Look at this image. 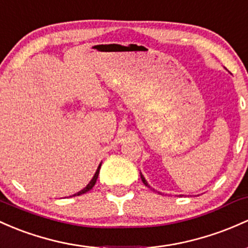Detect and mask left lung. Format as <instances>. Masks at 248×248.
<instances>
[{
    "label": "left lung",
    "instance_id": "1",
    "mask_svg": "<svg viewBox=\"0 0 248 248\" xmlns=\"http://www.w3.org/2000/svg\"><path fill=\"white\" fill-rule=\"evenodd\" d=\"M140 178H142V181H143V183H144V185L146 186V187H149V188H151L150 187V186H149V183H148V181H146L145 180V177L144 176H143V175H142V172H140Z\"/></svg>",
    "mask_w": 248,
    "mask_h": 248
}]
</instances>
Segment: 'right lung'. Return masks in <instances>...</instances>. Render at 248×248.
<instances>
[{"label":"right lung","mask_w":248,"mask_h":248,"mask_svg":"<svg viewBox=\"0 0 248 248\" xmlns=\"http://www.w3.org/2000/svg\"><path fill=\"white\" fill-rule=\"evenodd\" d=\"M100 167H102V163H100L99 166H98V168H97V171H95V174L93 175L92 180L90 181V182H89V185H87L86 187H85L84 189H81L80 191H78V193L73 194V195H72V196H79V195H81V194H85V193H87V191H89V190H91V189H92L93 187H94L95 182H97L98 175H99V170H100Z\"/></svg>","instance_id":"right-lung-1"}]
</instances>
